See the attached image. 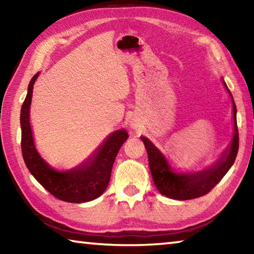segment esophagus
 Masks as SVG:
<instances>
[{"instance_id": "obj_1", "label": "esophagus", "mask_w": 254, "mask_h": 254, "mask_svg": "<svg viewBox=\"0 0 254 254\" xmlns=\"http://www.w3.org/2000/svg\"><path fill=\"white\" fill-rule=\"evenodd\" d=\"M132 126H133V124H132ZM134 127H135V126H134Z\"/></svg>"}]
</instances>
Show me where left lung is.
<instances>
[{
    "instance_id": "obj_1",
    "label": "left lung",
    "mask_w": 254,
    "mask_h": 254,
    "mask_svg": "<svg viewBox=\"0 0 254 254\" xmlns=\"http://www.w3.org/2000/svg\"><path fill=\"white\" fill-rule=\"evenodd\" d=\"M227 88L226 84L224 83ZM229 91V89H227ZM232 97V94L229 91ZM233 102V121H234V135L229 149H226L222 157L218 159L216 165L207 170L200 171L191 175H180L171 171L170 166L162 153L150 142L147 137L141 136L144 147L147 149L149 158V167L151 171L153 183L158 190L169 198L178 200H187L198 198L209 192L216 185L221 182L225 174L230 170L239 151V132L236 124V106Z\"/></svg>"
}]
</instances>
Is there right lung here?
Here are the masks:
<instances>
[{
  "label": "right lung",
  "mask_w": 254,
  "mask_h": 254,
  "mask_svg": "<svg viewBox=\"0 0 254 254\" xmlns=\"http://www.w3.org/2000/svg\"><path fill=\"white\" fill-rule=\"evenodd\" d=\"M38 75L39 72L30 81L27 97L21 109V149L25 165L38 183L56 198L68 203H85L95 199L109 186L112 167L128 134L126 130L113 132L84 165L74 170L60 173L51 168L34 147L29 122L33 84Z\"/></svg>",
  "instance_id": "add662e5"
}]
</instances>
